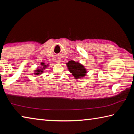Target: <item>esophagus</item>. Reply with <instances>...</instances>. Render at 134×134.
<instances>
[{
  "mask_svg": "<svg viewBox=\"0 0 134 134\" xmlns=\"http://www.w3.org/2000/svg\"><path fill=\"white\" fill-rule=\"evenodd\" d=\"M61 62H60V60H57V63H60Z\"/></svg>",
  "mask_w": 134,
  "mask_h": 134,
  "instance_id": "34e87169",
  "label": "esophagus"
}]
</instances>
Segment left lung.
Returning <instances> with one entry per match:
<instances>
[{
	"instance_id": "obj_1",
	"label": "left lung",
	"mask_w": 134,
	"mask_h": 134,
	"mask_svg": "<svg viewBox=\"0 0 134 134\" xmlns=\"http://www.w3.org/2000/svg\"><path fill=\"white\" fill-rule=\"evenodd\" d=\"M68 69L75 79H80L86 76L87 71L85 66L79 63L71 60L66 63Z\"/></svg>"
}]
</instances>
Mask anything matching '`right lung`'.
I'll return each instance as SVG.
<instances>
[{
    "label": "right lung",
    "mask_w": 134,
    "mask_h": 134,
    "mask_svg": "<svg viewBox=\"0 0 134 134\" xmlns=\"http://www.w3.org/2000/svg\"><path fill=\"white\" fill-rule=\"evenodd\" d=\"M41 65L42 67L38 68V69L35 70V71L34 72V74H35V75L38 76L39 74H42V72H43V70H44V69H45V68L48 66V64L47 65H45L44 63H41Z\"/></svg>",
    "instance_id": "obj_1"
}]
</instances>
